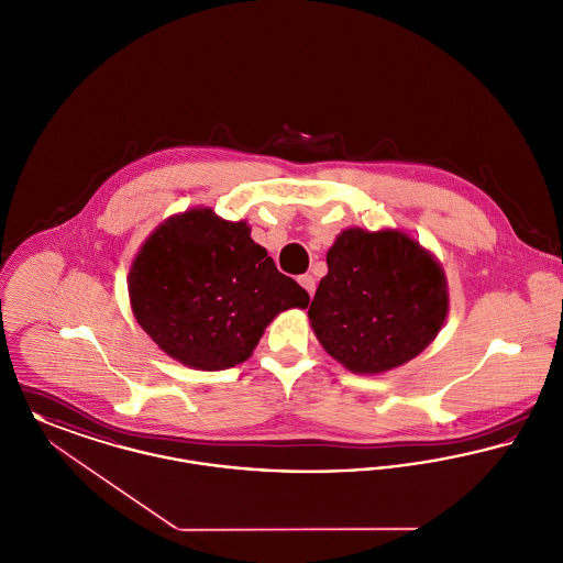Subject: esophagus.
<instances>
[{
  "label": "esophagus",
  "mask_w": 563,
  "mask_h": 563,
  "mask_svg": "<svg viewBox=\"0 0 563 563\" xmlns=\"http://www.w3.org/2000/svg\"><path fill=\"white\" fill-rule=\"evenodd\" d=\"M298 283L301 285V287H303V289H306V291H308V296H310V298L314 296V289H317V280H314L310 274H301V276L298 278Z\"/></svg>",
  "instance_id": "1"
}]
</instances>
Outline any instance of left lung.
<instances>
[{
  "label": "left lung",
  "mask_w": 563,
  "mask_h": 563,
  "mask_svg": "<svg viewBox=\"0 0 563 563\" xmlns=\"http://www.w3.org/2000/svg\"><path fill=\"white\" fill-rule=\"evenodd\" d=\"M449 312L438 262L399 232L340 233L308 308L317 340L357 374H378L417 357Z\"/></svg>",
  "instance_id": "obj_1"
}]
</instances>
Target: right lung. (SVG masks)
<instances>
[{"label": "right lung", "instance_id": "obj_1", "mask_svg": "<svg viewBox=\"0 0 563 563\" xmlns=\"http://www.w3.org/2000/svg\"><path fill=\"white\" fill-rule=\"evenodd\" d=\"M130 299L162 351L208 372L249 360L278 312L310 301L244 221L212 210H189L157 228L130 269Z\"/></svg>", "mask_w": 563, "mask_h": 563}]
</instances>
